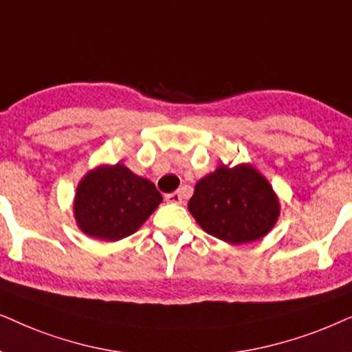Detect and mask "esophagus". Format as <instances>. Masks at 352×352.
<instances>
[{
  "label": "esophagus",
  "instance_id": "esophagus-1",
  "mask_svg": "<svg viewBox=\"0 0 352 352\" xmlns=\"http://www.w3.org/2000/svg\"><path fill=\"white\" fill-rule=\"evenodd\" d=\"M166 199L168 201V203L182 204V201H184V196H182V191H173V193L166 196Z\"/></svg>",
  "mask_w": 352,
  "mask_h": 352
}]
</instances>
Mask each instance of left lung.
I'll return each instance as SVG.
<instances>
[{"label":"left lung","instance_id":"left-lung-1","mask_svg":"<svg viewBox=\"0 0 352 352\" xmlns=\"http://www.w3.org/2000/svg\"><path fill=\"white\" fill-rule=\"evenodd\" d=\"M188 210L206 233L228 245L257 241L275 227L280 199L251 164H225L195 186Z\"/></svg>","mask_w":352,"mask_h":352}]
</instances>
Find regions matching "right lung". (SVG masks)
<instances>
[{"label":"right lung","instance_id":"add662e5","mask_svg":"<svg viewBox=\"0 0 352 352\" xmlns=\"http://www.w3.org/2000/svg\"><path fill=\"white\" fill-rule=\"evenodd\" d=\"M161 203L153 182L120 162L100 164L78 182L74 217L87 236L119 241L137 232Z\"/></svg>","mask_w":352,"mask_h":352}]
</instances>
